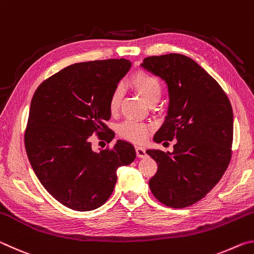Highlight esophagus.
Masks as SVG:
<instances>
[{
	"label": "esophagus",
	"instance_id": "esophagus-1",
	"mask_svg": "<svg viewBox=\"0 0 254 254\" xmlns=\"http://www.w3.org/2000/svg\"><path fill=\"white\" fill-rule=\"evenodd\" d=\"M135 152H136V156L139 158H144L147 156V152H145V149L142 147H135Z\"/></svg>",
	"mask_w": 254,
	"mask_h": 254
}]
</instances>
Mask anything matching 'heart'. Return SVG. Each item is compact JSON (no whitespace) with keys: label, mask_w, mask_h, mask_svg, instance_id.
I'll use <instances>...</instances> for the list:
<instances>
[{"label":"heart","mask_w":254,"mask_h":254,"mask_svg":"<svg viewBox=\"0 0 254 254\" xmlns=\"http://www.w3.org/2000/svg\"><path fill=\"white\" fill-rule=\"evenodd\" d=\"M130 83L135 92L143 98V100L150 104L152 102H157L161 95V83L156 76L149 74L147 71L139 70L133 74ZM122 100V88L118 86L112 92L110 97V110L115 113L119 110ZM150 131L148 124L135 121V120L128 119L122 122L119 127L120 135L124 139L135 143H142L147 139V135Z\"/></svg>","instance_id":"1"}]
</instances>
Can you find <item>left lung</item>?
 <instances>
[{
	"label": "left lung",
	"instance_id": "8db88e82",
	"mask_svg": "<svg viewBox=\"0 0 254 254\" xmlns=\"http://www.w3.org/2000/svg\"><path fill=\"white\" fill-rule=\"evenodd\" d=\"M141 66L168 85V114L153 140L160 143L176 139L173 152L147 150L158 165L149 186L160 203L187 207L207 195L229 166L233 142L231 103L220 84L187 56H152Z\"/></svg>",
	"mask_w": 254,
	"mask_h": 254
}]
</instances>
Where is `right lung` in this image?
<instances>
[{"mask_svg": "<svg viewBox=\"0 0 254 254\" xmlns=\"http://www.w3.org/2000/svg\"><path fill=\"white\" fill-rule=\"evenodd\" d=\"M131 67L130 60L78 63L42 81L30 106L24 145L34 174L47 191L78 212L96 209L110 198L119 167L135 159L131 143L93 151L96 133L111 142L110 97Z\"/></svg>", "mask_w": 254, "mask_h": 254, "instance_id": "obj_1", "label": "right lung"}]
</instances>
